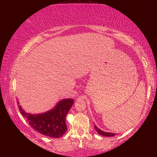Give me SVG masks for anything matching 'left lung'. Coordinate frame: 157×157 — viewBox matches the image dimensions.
Listing matches in <instances>:
<instances>
[{"mask_svg":"<svg viewBox=\"0 0 157 157\" xmlns=\"http://www.w3.org/2000/svg\"><path fill=\"white\" fill-rule=\"evenodd\" d=\"M95 129L96 131L99 133L100 135H102V136H114L116 135V134H113V133H109V132H103L102 130L98 129V127L95 125Z\"/></svg>","mask_w":157,"mask_h":157,"instance_id":"8db88e82","label":"left lung"}]
</instances>
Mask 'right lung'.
Masks as SVG:
<instances>
[{
	"label": "right lung",
	"instance_id": "obj_1",
	"mask_svg": "<svg viewBox=\"0 0 157 157\" xmlns=\"http://www.w3.org/2000/svg\"><path fill=\"white\" fill-rule=\"evenodd\" d=\"M73 103V99L62 100L54 109L37 115L25 112L18 102V107L21 115L27 118L30 125L36 132L50 138H59L67 130L66 116Z\"/></svg>",
	"mask_w": 157,
	"mask_h": 157
}]
</instances>
